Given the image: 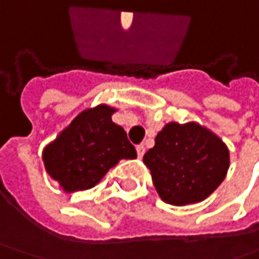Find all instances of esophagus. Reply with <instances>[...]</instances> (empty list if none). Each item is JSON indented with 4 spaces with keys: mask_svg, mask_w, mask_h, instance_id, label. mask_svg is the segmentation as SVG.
Masks as SVG:
<instances>
[{
    "mask_svg": "<svg viewBox=\"0 0 259 259\" xmlns=\"http://www.w3.org/2000/svg\"><path fill=\"white\" fill-rule=\"evenodd\" d=\"M136 153H138V157L141 159V157L144 156V153H145V147H144V145H138V147H136Z\"/></svg>",
    "mask_w": 259,
    "mask_h": 259,
    "instance_id": "esophagus-1",
    "label": "esophagus"
}]
</instances>
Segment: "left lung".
Wrapping results in <instances>:
<instances>
[{"instance_id": "8db88e82", "label": "left lung", "mask_w": 259, "mask_h": 259, "mask_svg": "<svg viewBox=\"0 0 259 259\" xmlns=\"http://www.w3.org/2000/svg\"><path fill=\"white\" fill-rule=\"evenodd\" d=\"M160 198L172 205L205 199L224 181L230 151L213 132L196 123H169L144 154Z\"/></svg>"}]
</instances>
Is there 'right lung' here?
Returning <instances> with one entry per match:
<instances>
[{
  "label": "right lung",
  "instance_id": "obj_1",
  "mask_svg": "<svg viewBox=\"0 0 259 259\" xmlns=\"http://www.w3.org/2000/svg\"><path fill=\"white\" fill-rule=\"evenodd\" d=\"M108 105L80 112L60 136L43 150L46 172L66 192L96 186L121 159H135L136 150Z\"/></svg>",
  "mask_w": 259,
  "mask_h": 259
}]
</instances>
